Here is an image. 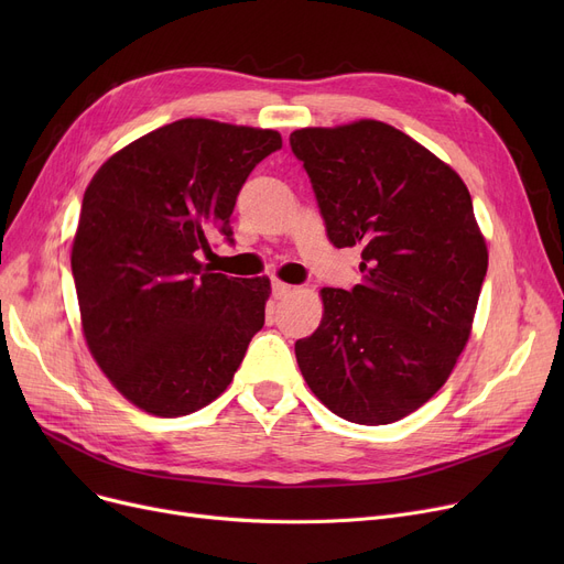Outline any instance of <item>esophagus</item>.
<instances>
[{
  "instance_id": "34e87169",
  "label": "esophagus",
  "mask_w": 564,
  "mask_h": 564,
  "mask_svg": "<svg viewBox=\"0 0 564 564\" xmlns=\"http://www.w3.org/2000/svg\"><path fill=\"white\" fill-rule=\"evenodd\" d=\"M294 288L292 285H288V283H283V281H272V294L276 300H281V297H288V294L292 292Z\"/></svg>"
}]
</instances>
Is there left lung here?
<instances>
[{
    "label": "left lung",
    "mask_w": 564,
    "mask_h": 564,
    "mask_svg": "<svg viewBox=\"0 0 564 564\" xmlns=\"http://www.w3.org/2000/svg\"><path fill=\"white\" fill-rule=\"evenodd\" d=\"M290 148L334 247H359L364 281L322 288L324 315L294 343L311 391L336 416L389 425L451 377L487 276V245L462 177L381 121L304 128Z\"/></svg>",
    "instance_id": "1"
}]
</instances>
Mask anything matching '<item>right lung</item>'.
Returning <instances> with one entry per match:
<instances>
[{
  "label": "right lung",
  "instance_id": "right-lung-1",
  "mask_svg": "<svg viewBox=\"0 0 564 564\" xmlns=\"http://www.w3.org/2000/svg\"><path fill=\"white\" fill-rule=\"evenodd\" d=\"M281 134L183 118L109 158L84 192L73 279L88 349L113 387L153 416L210 404L264 324L270 279L215 274L210 237Z\"/></svg>",
  "mask_w": 564,
  "mask_h": 564
}]
</instances>
